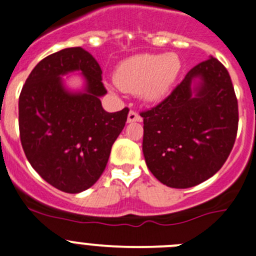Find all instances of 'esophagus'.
<instances>
[{
  "label": "esophagus",
  "mask_w": 256,
  "mask_h": 256,
  "mask_svg": "<svg viewBox=\"0 0 256 256\" xmlns=\"http://www.w3.org/2000/svg\"><path fill=\"white\" fill-rule=\"evenodd\" d=\"M126 120H128V123H133V122H140L142 120V116H140L137 112L130 110V114H128V119H126Z\"/></svg>",
  "instance_id": "esophagus-1"
}]
</instances>
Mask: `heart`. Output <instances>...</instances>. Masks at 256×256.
<instances>
[{
    "label": "heart",
    "mask_w": 256,
    "mask_h": 256,
    "mask_svg": "<svg viewBox=\"0 0 256 256\" xmlns=\"http://www.w3.org/2000/svg\"><path fill=\"white\" fill-rule=\"evenodd\" d=\"M180 70L181 62L176 54H143L120 62L114 78L122 90L153 102L167 93Z\"/></svg>",
    "instance_id": "b5f03b06"
}]
</instances>
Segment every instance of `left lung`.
I'll return each mask as SVG.
<instances>
[{
    "label": "left lung",
    "mask_w": 256,
    "mask_h": 256,
    "mask_svg": "<svg viewBox=\"0 0 256 256\" xmlns=\"http://www.w3.org/2000/svg\"><path fill=\"white\" fill-rule=\"evenodd\" d=\"M194 78L200 82L192 90ZM140 116L143 154L158 181L172 188L206 181L226 162L238 134L239 109L228 72L215 58L200 62Z\"/></svg>",
    "instance_id": "obj_1"
}]
</instances>
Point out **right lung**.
<instances>
[{
  "label": "right lung",
  "instance_id": "obj_1",
  "mask_svg": "<svg viewBox=\"0 0 256 256\" xmlns=\"http://www.w3.org/2000/svg\"><path fill=\"white\" fill-rule=\"evenodd\" d=\"M79 70L82 94H70L60 78ZM106 94L102 69L82 48H69L41 60L26 79L18 99V126L24 152L48 184L68 194L93 186L106 170L112 146L126 126L130 109H103Z\"/></svg>",
  "mask_w": 256,
  "mask_h": 256
}]
</instances>
